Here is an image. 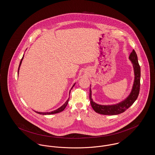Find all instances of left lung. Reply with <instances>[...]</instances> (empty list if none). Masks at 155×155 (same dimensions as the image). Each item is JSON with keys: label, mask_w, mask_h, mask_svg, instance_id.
Returning a JSON list of instances; mask_svg holds the SVG:
<instances>
[{"label": "left lung", "mask_w": 155, "mask_h": 155, "mask_svg": "<svg viewBox=\"0 0 155 155\" xmlns=\"http://www.w3.org/2000/svg\"><path fill=\"white\" fill-rule=\"evenodd\" d=\"M129 59L132 61L135 73V80L133 88L130 95L125 100L116 105H101L94 102L91 98V88L90 89V100L91 107L97 113L102 115H118L125 112L128 109L135 101L137 100L139 94L140 86V67L138 63L137 56L134 50L129 55Z\"/></svg>", "instance_id": "1"}]
</instances>
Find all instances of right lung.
I'll list each match as a JSON object with an SVG mask.
<instances>
[{"mask_svg":"<svg viewBox=\"0 0 155 155\" xmlns=\"http://www.w3.org/2000/svg\"><path fill=\"white\" fill-rule=\"evenodd\" d=\"M23 57H24V55H23V57H22V58L21 59V61H20V64H19V66H18V71H19V68H20V65L21 64V62H22V60H23ZM74 85L75 84H74L73 85V87H72V88H71V89L73 88V87L74 86ZM71 91V90H70ZM68 101H69V98L68 99V100L65 103H64V105H62L61 107H60L59 108H58L57 109H56V110H53V111H52V112H37V111H35L36 113L37 114H41V115H51V114H57V113H58V112H62L63 110H64L65 108V107H66V106L67 105V104H68Z\"/></svg>","mask_w":155,"mask_h":155,"instance_id":"obj_1","label":"right lung"}]
</instances>
